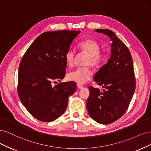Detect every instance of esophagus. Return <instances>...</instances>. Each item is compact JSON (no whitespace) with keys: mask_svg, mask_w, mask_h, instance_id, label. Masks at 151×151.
Masks as SVG:
<instances>
[{"mask_svg":"<svg viewBox=\"0 0 151 151\" xmlns=\"http://www.w3.org/2000/svg\"><path fill=\"white\" fill-rule=\"evenodd\" d=\"M77 87H78V88L79 89H81V88H83V85H81V84H80V83H78V84H77Z\"/></svg>","mask_w":151,"mask_h":151,"instance_id":"1","label":"esophagus"}]
</instances>
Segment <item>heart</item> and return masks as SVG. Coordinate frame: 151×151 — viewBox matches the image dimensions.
<instances>
[{"label":"heart","mask_w":151,"mask_h":151,"mask_svg":"<svg viewBox=\"0 0 151 151\" xmlns=\"http://www.w3.org/2000/svg\"><path fill=\"white\" fill-rule=\"evenodd\" d=\"M78 47L80 51L88 55L86 62V66L94 68L100 67L106 59V55L103 51H100L99 44L94 40L88 39L82 41L78 44ZM75 51L73 49H69L65 55V60L67 66L71 67L74 64ZM93 73L89 67L78 68L70 72L68 74V80L75 81L79 83H85L91 78Z\"/></svg>","instance_id":"obj_1"}]
</instances>
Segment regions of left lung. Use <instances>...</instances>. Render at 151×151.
Segmentation results:
<instances>
[{
	"label": "left lung",
	"instance_id": "8db88e82",
	"mask_svg": "<svg viewBox=\"0 0 151 151\" xmlns=\"http://www.w3.org/2000/svg\"><path fill=\"white\" fill-rule=\"evenodd\" d=\"M107 35L111 41V55L107 63L96 72L94 81L105 89L88 87L86 108L98 123L114 122L127 111L135 89L133 61L127 46L111 30L95 29Z\"/></svg>",
	"mask_w": 151,
	"mask_h": 151
}]
</instances>
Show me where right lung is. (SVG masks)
Returning a JSON list of instances; mask_svg holds the SVG:
<instances>
[{
	"mask_svg": "<svg viewBox=\"0 0 151 151\" xmlns=\"http://www.w3.org/2000/svg\"><path fill=\"white\" fill-rule=\"evenodd\" d=\"M80 31L41 34L29 47L19 68L17 93L22 104L36 119L46 122L65 112L68 97L76 90L74 81L59 83L65 76L66 52Z\"/></svg>",
	"mask_w": 151,
	"mask_h": 151,
	"instance_id": "right-lung-1",
	"label": "right lung"
}]
</instances>
